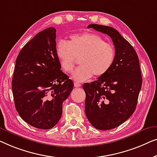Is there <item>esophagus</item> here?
I'll return each mask as SVG.
<instances>
[{
	"instance_id": "obj_1",
	"label": "esophagus",
	"mask_w": 157,
	"mask_h": 157,
	"mask_svg": "<svg viewBox=\"0 0 157 157\" xmlns=\"http://www.w3.org/2000/svg\"><path fill=\"white\" fill-rule=\"evenodd\" d=\"M74 86L75 87H81V85L80 84H79V83H76V82H75L74 83Z\"/></svg>"
}]
</instances>
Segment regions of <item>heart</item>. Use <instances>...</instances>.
<instances>
[{
	"label": "heart",
	"mask_w": 157,
	"mask_h": 157,
	"mask_svg": "<svg viewBox=\"0 0 157 157\" xmlns=\"http://www.w3.org/2000/svg\"><path fill=\"white\" fill-rule=\"evenodd\" d=\"M56 55L62 69L67 73L72 71L76 58L81 57L79 67L72 73V78L83 82L93 76L101 77L110 70L115 60V49L100 35L79 33L70 36L68 42L59 41Z\"/></svg>",
	"instance_id": "1"
}]
</instances>
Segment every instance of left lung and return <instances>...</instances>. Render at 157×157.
<instances>
[{
    "instance_id": "1",
    "label": "left lung",
    "mask_w": 157,
    "mask_h": 157,
    "mask_svg": "<svg viewBox=\"0 0 157 157\" xmlns=\"http://www.w3.org/2000/svg\"><path fill=\"white\" fill-rule=\"evenodd\" d=\"M87 28L109 35L115 49V60L109 71L83 85L87 120L96 129H112L135 111L142 84L140 60L131 44L114 28L98 24Z\"/></svg>"
}]
</instances>
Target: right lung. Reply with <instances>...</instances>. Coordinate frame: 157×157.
<instances>
[{"label": "right lung", "instance_id": "obj_1", "mask_svg": "<svg viewBox=\"0 0 157 157\" xmlns=\"http://www.w3.org/2000/svg\"><path fill=\"white\" fill-rule=\"evenodd\" d=\"M56 30L48 28L25 44L15 61L12 91L17 113L37 129L58 123L63 103L73 82L61 70L56 55Z\"/></svg>", "mask_w": 157, "mask_h": 157}]
</instances>
